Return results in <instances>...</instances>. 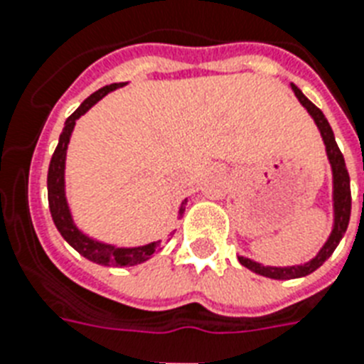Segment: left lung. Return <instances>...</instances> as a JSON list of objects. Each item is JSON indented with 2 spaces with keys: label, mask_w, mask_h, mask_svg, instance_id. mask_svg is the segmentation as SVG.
Returning <instances> with one entry per match:
<instances>
[{
  "label": "left lung",
  "mask_w": 364,
  "mask_h": 364,
  "mask_svg": "<svg viewBox=\"0 0 364 364\" xmlns=\"http://www.w3.org/2000/svg\"><path fill=\"white\" fill-rule=\"evenodd\" d=\"M291 90H294L295 97L299 99V102L306 108L312 119L320 129V134L323 138V144H326L327 159H329L331 172H333V211H335V223H333V230H331V235L327 237L326 245L321 247L320 252L316 254L314 258L306 262V264L301 265H289V267H269V265H262L258 262H254L250 258H245V256H237L239 264L245 265L247 269L254 271V273L262 274V277H267V279L274 280H289V279H299V277H306V274L314 273L316 269L323 265L331 254L335 252V249L341 243V239L344 237L346 230H348V223H350L351 215V191H350V173H348V168H346L344 156H342L341 149L336 146L335 134H333V129H331L329 121L326 119L323 112L314 106L303 95V91L297 87L295 84H291Z\"/></svg>",
  "instance_id": "1"
}]
</instances>
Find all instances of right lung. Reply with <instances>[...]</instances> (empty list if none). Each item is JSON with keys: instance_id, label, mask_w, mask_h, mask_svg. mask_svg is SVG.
<instances>
[{"instance_id": "add662e5", "label": "right lung", "mask_w": 364, "mask_h": 364, "mask_svg": "<svg viewBox=\"0 0 364 364\" xmlns=\"http://www.w3.org/2000/svg\"><path fill=\"white\" fill-rule=\"evenodd\" d=\"M121 85L125 84H110L102 87V90L95 91L93 95H90L87 99L82 102V105L76 108V112L67 117L63 127V132L59 134L58 147H55L54 155H52V161H50L48 168V205L50 213H52V218H54L55 228L59 230V233L63 235V239L67 243L80 252L84 258H87L90 262H95L99 265H108V267H131V265H138L141 262H146L162 249L161 241H153V243L141 245V247H131V249H125V247H114V245L102 243V241H97V239H91L90 235H85L82 230L78 228L73 220V215H70L69 203H67V196H65V159H67V146L70 141V134L75 131L76 119L82 117L85 112L90 110L91 106L97 105L105 95H108L110 91L117 90ZM185 203L187 200L181 203L179 208V217H183L185 213Z\"/></svg>"}]
</instances>
